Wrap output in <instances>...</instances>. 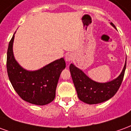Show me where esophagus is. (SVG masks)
<instances>
[{
    "label": "esophagus",
    "instance_id": "esophagus-1",
    "mask_svg": "<svg viewBox=\"0 0 131 131\" xmlns=\"http://www.w3.org/2000/svg\"><path fill=\"white\" fill-rule=\"evenodd\" d=\"M73 59V56L71 54H70V53H68V54H66V56H65V59H66V61L67 62H70Z\"/></svg>",
    "mask_w": 131,
    "mask_h": 131
}]
</instances>
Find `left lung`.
I'll use <instances>...</instances> for the list:
<instances>
[{
  "instance_id": "left-lung-1",
  "label": "left lung",
  "mask_w": 131,
  "mask_h": 131,
  "mask_svg": "<svg viewBox=\"0 0 131 131\" xmlns=\"http://www.w3.org/2000/svg\"><path fill=\"white\" fill-rule=\"evenodd\" d=\"M110 24L116 28L114 24L111 22ZM126 67V59L119 77L108 82L100 83L90 79L82 70L71 63L70 71L79 99L85 103L92 105L101 103L112 98L122 84Z\"/></svg>"
}]
</instances>
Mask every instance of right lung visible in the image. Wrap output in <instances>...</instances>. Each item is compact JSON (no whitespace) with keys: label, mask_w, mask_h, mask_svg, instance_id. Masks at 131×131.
I'll list each match as a JSON object with an SVG mask.
<instances>
[{"label":"right lung","mask_w":131,"mask_h":131,"mask_svg":"<svg viewBox=\"0 0 131 131\" xmlns=\"http://www.w3.org/2000/svg\"><path fill=\"white\" fill-rule=\"evenodd\" d=\"M14 38L15 34L9 41L7 52V75L14 89L29 103L45 105L51 103L55 98L60 75L66 68L64 59L56 60L38 70H26L15 59L12 49Z\"/></svg>","instance_id":"add662e5"}]
</instances>
